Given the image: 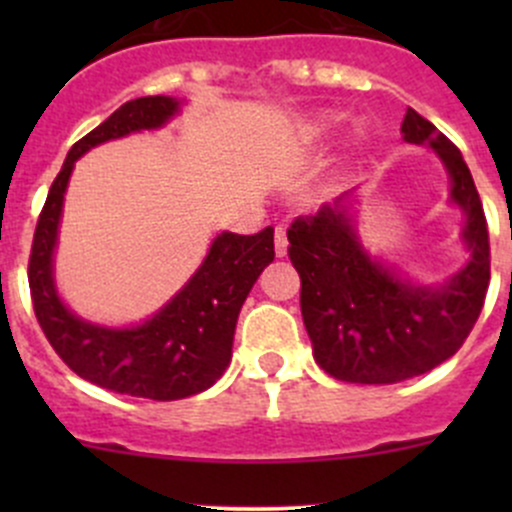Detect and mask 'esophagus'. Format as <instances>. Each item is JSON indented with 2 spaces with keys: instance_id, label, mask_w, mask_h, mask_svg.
Returning a JSON list of instances; mask_svg holds the SVG:
<instances>
[{
  "instance_id": "34e87169",
  "label": "esophagus",
  "mask_w": 512,
  "mask_h": 512,
  "mask_svg": "<svg viewBox=\"0 0 512 512\" xmlns=\"http://www.w3.org/2000/svg\"><path fill=\"white\" fill-rule=\"evenodd\" d=\"M275 252H277V257L287 255V227L285 225L275 227Z\"/></svg>"
}]
</instances>
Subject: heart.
Wrapping results in <instances>:
<instances>
[{"instance_id":"b5f03b06","label":"heart","mask_w":512,"mask_h":512,"mask_svg":"<svg viewBox=\"0 0 512 512\" xmlns=\"http://www.w3.org/2000/svg\"><path fill=\"white\" fill-rule=\"evenodd\" d=\"M334 123H337V116H332V113H322V116H317V121L312 123V133H327Z\"/></svg>"}]
</instances>
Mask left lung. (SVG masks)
I'll use <instances>...</instances> for the list:
<instances>
[{
	"mask_svg": "<svg viewBox=\"0 0 512 512\" xmlns=\"http://www.w3.org/2000/svg\"><path fill=\"white\" fill-rule=\"evenodd\" d=\"M406 143H426L451 178V203L466 215L471 260L443 285H416L361 245L347 195L302 215L287 230L289 260L302 280L299 304L317 364L349 384H396L436 369L461 349L483 309L490 245L483 205L461 151L409 108Z\"/></svg>",
	"mask_w": 512,
	"mask_h": 512,
	"instance_id": "obj_1",
	"label": "left lung"
}]
</instances>
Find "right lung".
<instances>
[{
    "instance_id": "obj_1",
    "label": "right lung",
    "mask_w": 512,
    "mask_h": 512,
    "mask_svg": "<svg viewBox=\"0 0 512 512\" xmlns=\"http://www.w3.org/2000/svg\"><path fill=\"white\" fill-rule=\"evenodd\" d=\"M178 111L180 101L173 96L136 98L74 143L46 195L29 257L34 314L64 364L101 389L153 401L200 394L223 376L232 359L242 302L260 272L275 260V230L220 232L183 289L136 327H103L71 312L56 292L54 250L76 160L113 138L156 131Z\"/></svg>"
}]
</instances>
